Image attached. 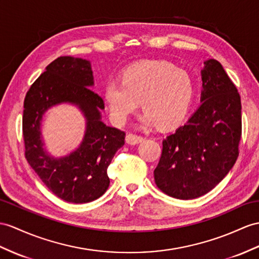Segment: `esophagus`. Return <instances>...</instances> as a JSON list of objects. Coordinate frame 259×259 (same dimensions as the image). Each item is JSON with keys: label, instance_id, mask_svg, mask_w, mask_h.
I'll return each mask as SVG.
<instances>
[{"label": "esophagus", "instance_id": "obj_1", "mask_svg": "<svg viewBox=\"0 0 259 259\" xmlns=\"http://www.w3.org/2000/svg\"><path fill=\"white\" fill-rule=\"evenodd\" d=\"M144 141V137L141 135H136V134H127L126 135V143L130 145H136L138 143H142Z\"/></svg>", "mask_w": 259, "mask_h": 259}]
</instances>
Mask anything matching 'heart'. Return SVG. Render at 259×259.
<instances>
[{
  "instance_id": "1",
  "label": "heart",
  "mask_w": 259,
  "mask_h": 259,
  "mask_svg": "<svg viewBox=\"0 0 259 259\" xmlns=\"http://www.w3.org/2000/svg\"><path fill=\"white\" fill-rule=\"evenodd\" d=\"M194 94L191 74L161 60L137 62L125 69L121 82L111 80L103 97L113 121L123 125L138 109L145 111L143 125L168 128L186 116Z\"/></svg>"
}]
</instances>
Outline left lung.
Instances as JSON below:
<instances>
[{"mask_svg": "<svg viewBox=\"0 0 259 259\" xmlns=\"http://www.w3.org/2000/svg\"><path fill=\"white\" fill-rule=\"evenodd\" d=\"M201 75L202 103L162 141L154 170L157 187L181 200L199 198L223 180L237 159L242 136L241 97L222 65L206 60Z\"/></svg>", "mask_w": 259, "mask_h": 259, "instance_id": "8db88e82", "label": "left lung"}]
</instances>
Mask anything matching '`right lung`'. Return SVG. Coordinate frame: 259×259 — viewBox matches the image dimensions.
I'll return each mask as SVG.
<instances>
[{"label": "right lung", "mask_w": 259, "mask_h": 259, "mask_svg": "<svg viewBox=\"0 0 259 259\" xmlns=\"http://www.w3.org/2000/svg\"><path fill=\"white\" fill-rule=\"evenodd\" d=\"M93 84L90 61L59 57L30 85L24 101L25 157L49 190L71 203L91 202L104 194L110 186L108 167L125 143L123 131L101 121L104 102L90 89ZM61 103L77 105L84 113L86 133L77 150L55 159L43 148L40 127L47 110Z\"/></svg>", "instance_id": "add662e5"}]
</instances>
